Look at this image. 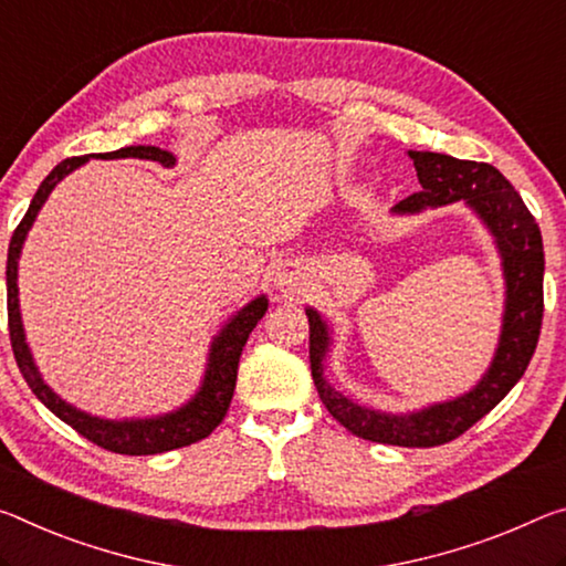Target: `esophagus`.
<instances>
[{
	"instance_id": "1",
	"label": "esophagus",
	"mask_w": 566,
	"mask_h": 566,
	"mask_svg": "<svg viewBox=\"0 0 566 566\" xmlns=\"http://www.w3.org/2000/svg\"><path fill=\"white\" fill-rule=\"evenodd\" d=\"M300 272H294V269H284V272H280L276 274V286H280V290H284V292H290V290H294V286H297V276Z\"/></svg>"
}]
</instances>
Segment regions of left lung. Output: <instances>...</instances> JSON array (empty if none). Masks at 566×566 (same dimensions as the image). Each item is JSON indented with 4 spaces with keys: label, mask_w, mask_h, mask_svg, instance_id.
<instances>
[{
    "label": "left lung",
    "mask_w": 566,
    "mask_h": 566,
    "mask_svg": "<svg viewBox=\"0 0 566 566\" xmlns=\"http://www.w3.org/2000/svg\"><path fill=\"white\" fill-rule=\"evenodd\" d=\"M408 156L418 170L420 191L396 203L398 213H416L426 206H443L463 199L479 211L491 234L496 237L499 251L504 256L506 315L493 365L476 388L465 392L463 398L412 412V416H385V412L355 406L322 378V357H325L329 337L317 312L307 310L310 365L319 400L349 433L373 443L430 448L451 443L473 423H479L522 380L532 363L544 317V244L539 223L526 209L522 196L493 166L428 154V150H408Z\"/></svg>",
    "instance_id": "8db88e82"
}]
</instances>
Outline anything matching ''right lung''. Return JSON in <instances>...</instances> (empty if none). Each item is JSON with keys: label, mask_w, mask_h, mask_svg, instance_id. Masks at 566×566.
<instances>
[{"label": "right lung", "mask_w": 566, "mask_h": 566, "mask_svg": "<svg viewBox=\"0 0 566 566\" xmlns=\"http://www.w3.org/2000/svg\"><path fill=\"white\" fill-rule=\"evenodd\" d=\"M87 158L90 156H83V158L75 156V158L62 160V164L52 168V174L44 178L42 186L38 188L30 209H27L22 221L17 223L12 239H9L7 319H9V343H12L17 367H20L22 378L44 406L55 412L60 420H65L70 428H75L80 436L87 438L90 443L101 446L105 451L123 453V455H150V453H164V451H174V448L191 446L196 441H201V438L211 436L213 428H217L223 420V416H227L231 398H234V388H237L241 349H244L251 329L256 327V322L262 319L266 312L269 302L264 297L247 304V307L221 329V335L213 339L209 370H206L203 388L199 390V396H196L181 410L170 412V416H164V418H154V420H123V423H115V420H101V418L87 416V412L75 410L73 406H67L65 400H60L55 392L42 382L38 367L32 363L30 349H27L22 319H20V304H17V259H20L22 241L52 188H55L62 178L70 174V170L83 166ZM97 158H146V160H156L160 166H174L176 160L168 150H160L156 146H128L105 156L97 154Z\"/></svg>", "instance_id": "add662e5"}]
</instances>
